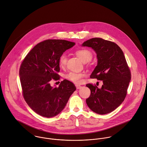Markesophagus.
Instances as JSON below:
<instances>
[{
	"instance_id": "34e87169",
	"label": "esophagus",
	"mask_w": 147,
	"mask_h": 147,
	"mask_svg": "<svg viewBox=\"0 0 147 147\" xmlns=\"http://www.w3.org/2000/svg\"><path fill=\"white\" fill-rule=\"evenodd\" d=\"M76 88L77 89H80V88H81V85H76Z\"/></svg>"
}]
</instances>
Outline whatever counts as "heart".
<instances>
[{"mask_svg": "<svg viewBox=\"0 0 147 147\" xmlns=\"http://www.w3.org/2000/svg\"><path fill=\"white\" fill-rule=\"evenodd\" d=\"M76 55L84 62H88L92 59L93 54L88 49H81L76 51ZM67 62V57L65 54H62L59 58V65L60 67L63 68L65 67ZM85 77V74L82 72H74L70 71L65 76V78L69 81L75 83L80 84L82 81V79Z\"/></svg>", "mask_w": 147, "mask_h": 147, "instance_id": "1", "label": "heart"}]
</instances>
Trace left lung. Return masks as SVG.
<instances>
[{"label": "left lung", "instance_id": "8db88e82", "mask_svg": "<svg viewBox=\"0 0 147 147\" xmlns=\"http://www.w3.org/2000/svg\"><path fill=\"white\" fill-rule=\"evenodd\" d=\"M82 46L90 47L97 53V66L90 78L103 81L101 89L92 84L86 85L90 90V96L86 102L96 113H109L124 101L131 79L124 53L115 42L101 38L90 39Z\"/></svg>", "mask_w": 147, "mask_h": 147}]
</instances>
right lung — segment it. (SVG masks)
Here are the masks:
<instances>
[{"mask_svg": "<svg viewBox=\"0 0 147 147\" xmlns=\"http://www.w3.org/2000/svg\"><path fill=\"white\" fill-rule=\"evenodd\" d=\"M74 42L62 39H47L35 46L23 60L19 69L23 98L37 114L52 117L65 107L76 90L73 83L64 80L59 87H51L50 82L59 80V58Z\"/></svg>", "mask_w": 147, "mask_h": 147, "instance_id": "right-lung-1", "label": "right lung"}]
</instances>
